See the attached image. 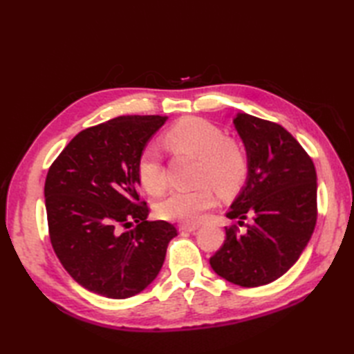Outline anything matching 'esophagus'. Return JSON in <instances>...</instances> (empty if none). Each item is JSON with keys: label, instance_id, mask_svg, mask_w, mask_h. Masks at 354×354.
I'll return each mask as SVG.
<instances>
[{"label": "esophagus", "instance_id": "34e87169", "mask_svg": "<svg viewBox=\"0 0 354 354\" xmlns=\"http://www.w3.org/2000/svg\"><path fill=\"white\" fill-rule=\"evenodd\" d=\"M199 228L198 223H193V225H189V223H184V225H179V231H187V232H193L196 231Z\"/></svg>", "mask_w": 354, "mask_h": 354}]
</instances>
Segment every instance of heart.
I'll list each match as a JSON object with an SVG mask.
<instances>
[{"mask_svg":"<svg viewBox=\"0 0 354 354\" xmlns=\"http://www.w3.org/2000/svg\"><path fill=\"white\" fill-rule=\"evenodd\" d=\"M165 142L175 153H184L201 161L199 179L213 184L222 194L240 189L248 175V160L242 149L232 142L219 126L202 118H187L165 133ZM137 175L142 189L161 194L165 189V173L160 149L147 145L141 150ZM209 184L194 190L171 192L156 207L161 219L196 223L214 207L216 192Z\"/></svg>","mask_w":354,"mask_h":354,"instance_id":"heart-1","label":"heart"}]
</instances>
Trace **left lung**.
Masks as SVG:
<instances>
[{"label":"left lung","mask_w":354,"mask_h":354,"mask_svg":"<svg viewBox=\"0 0 354 354\" xmlns=\"http://www.w3.org/2000/svg\"><path fill=\"white\" fill-rule=\"evenodd\" d=\"M232 123L246 150L248 175L227 217L245 230L225 228L227 239L209 265L232 284L257 288L288 272L309 243L317 225V170L283 126L245 112Z\"/></svg>","instance_id":"1"}]
</instances>
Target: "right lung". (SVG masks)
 <instances>
[{
    "label": "right lung",
    "mask_w": 354,
    "mask_h": 354,
    "mask_svg": "<svg viewBox=\"0 0 354 354\" xmlns=\"http://www.w3.org/2000/svg\"><path fill=\"white\" fill-rule=\"evenodd\" d=\"M165 120L123 115L88 127L47 173L53 250L89 292L114 299L137 295L160 274L169 242L178 236L171 223L147 221L149 208L138 194L140 153ZM133 221L138 227L131 229Z\"/></svg>",
    "instance_id": "obj_1"
}]
</instances>
